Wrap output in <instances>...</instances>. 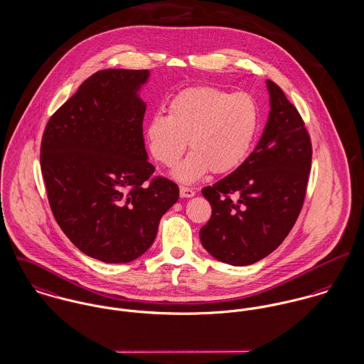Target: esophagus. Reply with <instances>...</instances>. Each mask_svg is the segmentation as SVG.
<instances>
[{"mask_svg": "<svg viewBox=\"0 0 364 364\" xmlns=\"http://www.w3.org/2000/svg\"><path fill=\"white\" fill-rule=\"evenodd\" d=\"M194 196H196L194 190L187 188V187H180V196L181 198H193Z\"/></svg>", "mask_w": 364, "mask_h": 364, "instance_id": "34e87169", "label": "esophagus"}]
</instances>
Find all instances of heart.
Masks as SVG:
<instances>
[{"mask_svg": "<svg viewBox=\"0 0 364 364\" xmlns=\"http://www.w3.org/2000/svg\"><path fill=\"white\" fill-rule=\"evenodd\" d=\"M259 119V107L250 94L196 85L171 98L168 116L156 113L148 119L145 139L152 156L168 168L177 164L188 140L193 151L173 176L191 184L209 170L238 168L251 151Z\"/></svg>", "mask_w": 364, "mask_h": 364, "instance_id": "1", "label": "heart"}]
</instances>
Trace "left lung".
I'll list each match as a JSON object with an SVG mask.
<instances>
[{
  "label": "left lung",
  "mask_w": 364,
  "mask_h": 364,
  "mask_svg": "<svg viewBox=\"0 0 364 364\" xmlns=\"http://www.w3.org/2000/svg\"><path fill=\"white\" fill-rule=\"evenodd\" d=\"M270 112L251 155L202 196L212 205L199 231L202 247L231 266H250L285 240L304 205L311 144L304 120L267 80Z\"/></svg>",
  "instance_id": "left-lung-1"
}]
</instances>
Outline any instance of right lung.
Segmentation results:
<instances>
[{"label":"right lung","mask_w":364,"mask_h":364,"mask_svg":"<svg viewBox=\"0 0 364 364\" xmlns=\"http://www.w3.org/2000/svg\"><path fill=\"white\" fill-rule=\"evenodd\" d=\"M149 70L107 69L56 111L41 141V171L56 223L90 257L129 263L154 244L161 218L178 200L155 171L142 136Z\"/></svg>","instance_id":"obj_1"}]
</instances>
